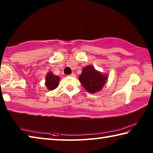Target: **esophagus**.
Segmentation results:
<instances>
[{"label": "esophagus", "instance_id": "1", "mask_svg": "<svg viewBox=\"0 0 153 153\" xmlns=\"http://www.w3.org/2000/svg\"><path fill=\"white\" fill-rule=\"evenodd\" d=\"M69 76H71V77H75V76H76V74H74V73H72L71 74L69 75Z\"/></svg>", "mask_w": 153, "mask_h": 153}]
</instances>
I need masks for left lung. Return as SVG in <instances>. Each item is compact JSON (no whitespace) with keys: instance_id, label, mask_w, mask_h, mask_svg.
Instances as JSON below:
<instances>
[{"instance_id":"left-lung-1","label":"left lung","mask_w":153,"mask_h":153,"mask_svg":"<svg viewBox=\"0 0 153 153\" xmlns=\"http://www.w3.org/2000/svg\"><path fill=\"white\" fill-rule=\"evenodd\" d=\"M107 78V76L97 71L92 66L88 65L82 69L79 80L88 92L95 93L102 88Z\"/></svg>"}]
</instances>
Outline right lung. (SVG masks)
<instances>
[{
    "label": "right lung",
    "instance_id": "1",
    "mask_svg": "<svg viewBox=\"0 0 153 153\" xmlns=\"http://www.w3.org/2000/svg\"><path fill=\"white\" fill-rule=\"evenodd\" d=\"M59 80H60V77L59 76L54 75L52 72H49L46 77V86L50 90H55L58 87Z\"/></svg>",
    "mask_w": 153,
    "mask_h": 153
}]
</instances>
